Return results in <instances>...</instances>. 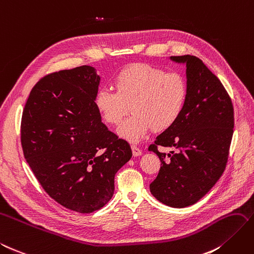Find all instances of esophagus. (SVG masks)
<instances>
[{
	"instance_id": "esophagus-1",
	"label": "esophagus",
	"mask_w": 254,
	"mask_h": 254,
	"mask_svg": "<svg viewBox=\"0 0 254 254\" xmlns=\"http://www.w3.org/2000/svg\"><path fill=\"white\" fill-rule=\"evenodd\" d=\"M131 149H132V155L134 157H138V156L142 155V150L136 145H131Z\"/></svg>"
}]
</instances>
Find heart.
Wrapping results in <instances>:
<instances>
[{
	"label": "heart",
	"mask_w": 254,
	"mask_h": 254,
	"mask_svg": "<svg viewBox=\"0 0 254 254\" xmlns=\"http://www.w3.org/2000/svg\"><path fill=\"white\" fill-rule=\"evenodd\" d=\"M114 85L116 91L100 88L95 104L110 125H119L131 109L133 113L118 130L130 142L140 141L152 129L160 132L172 127L188 97V84L183 74L147 64L125 67L116 74Z\"/></svg>",
	"instance_id": "b5f03b06"
}]
</instances>
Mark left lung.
I'll list each match as a JSON object with an SVG mask.
<instances>
[{"instance_id":"1","label":"left lung","mask_w":254,"mask_h":254,"mask_svg":"<svg viewBox=\"0 0 254 254\" xmlns=\"http://www.w3.org/2000/svg\"><path fill=\"white\" fill-rule=\"evenodd\" d=\"M171 60L186 63L188 97L180 119L148 146L161 161L149 189L161 203L183 208L201 200L224 172L234 131V108L221 81L200 59L182 56ZM159 146L174 147L177 152L167 155L159 152Z\"/></svg>"}]
</instances>
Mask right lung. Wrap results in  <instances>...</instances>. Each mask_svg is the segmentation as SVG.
I'll list each match as a JSON object with an SVG mask.
<instances>
[{
	"mask_svg": "<svg viewBox=\"0 0 254 254\" xmlns=\"http://www.w3.org/2000/svg\"><path fill=\"white\" fill-rule=\"evenodd\" d=\"M99 82L87 65L47 74L32 88L21 119L23 155L40 186L81 214L111 200L114 176L132 156L129 143L101 122Z\"/></svg>",
	"mask_w": 254,
	"mask_h": 254,
	"instance_id": "right-lung-1",
	"label": "right lung"
}]
</instances>
